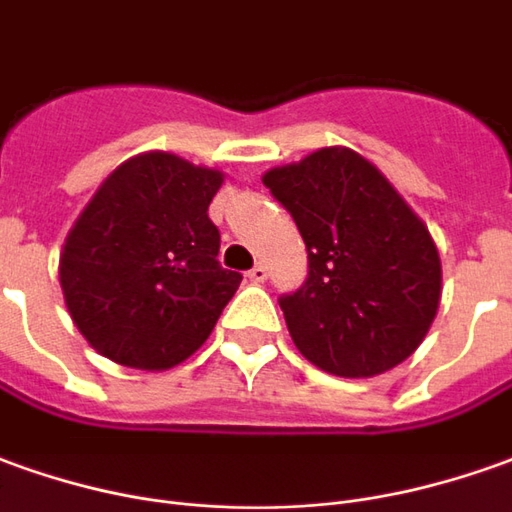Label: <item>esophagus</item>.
<instances>
[{"mask_svg": "<svg viewBox=\"0 0 512 512\" xmlns=\"http://www.w3.org/2000/svg\"><path fill=\"white\" fill-rule=\"evenodd\" d=\"M248 278L253 284H264V281H267V267H264V264H256L248 273Z\"/></svg>", "mask_w": 512, "mask_h": 512, "instance_id": "esophagus-1", "label": "esophagus"}]
</instances>
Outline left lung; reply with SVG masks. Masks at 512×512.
<instances>
[{
	"mask_svg": "<svg viewBox=\"0 0 512 512\" xmlns=\"http://www.w3.org/2000/svg\"><path fill=\"white\" fill-rule=\"evenodd\" d=\"M262 181L309 253L306 284L278 298L295 348L345 379L401 365L438 315L443 270L426 222L348 147L315 150Z\"/></svg>",
	"mask_w": 512,
	"mask_h": 512,
	"instance_id": "left-lung-1",
	"label": "left lung"
}]
</instances>
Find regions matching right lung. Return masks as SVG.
I'll return each instance as SVG.
<instances>
[{
  "instance_id": "1",
  "label": "right lung",
  "mask_w": 512,
  "mask_h": 512,
  "mask_svg": "<svg viewBox=\"0 0 512 512\" xmlns=\"http://www.w3.org/2000/svg\"><path fill=\"white\" fill-rule=\"evenodd\" d=\"M220 169L150 150L100 183L61 250L74 326L116 365L167 370L209 340L242 276L217 262Z\"/></svg>"
}]
</instances>
